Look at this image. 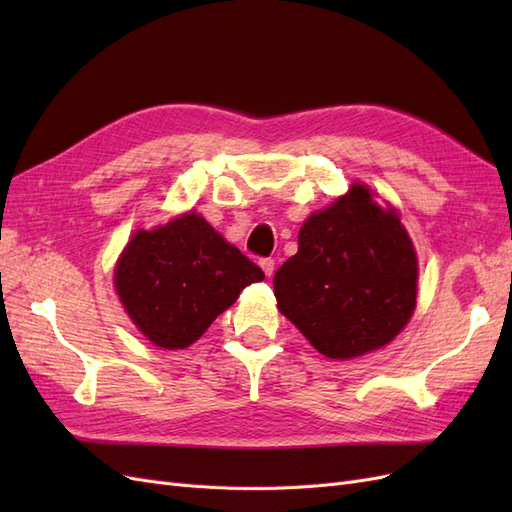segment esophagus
<instances>
[{
	"instance_id": "esophagus-1",
	"label": "esophagus",
	"mask_w": 512,
	"mask_h": 512,
	"mask_svg": "<svg viewBox=\"0 0 512 512\" xmlns=\"http://www.w3.org/2000/svg\"><path fill=\"white\" fill-rule=\"evenodd\" d=\"M260 269L265 271V275H267V277H271V275H273V269H275V262H273V258H262V260H260Z\"/></svg>"
}]
</instances>
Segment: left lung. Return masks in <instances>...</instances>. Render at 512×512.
Masks as SVG:
<instances>
[{
  "label": "left lung",
  "instance_id": "1",
  "mask_svg": "<svg viewBox=\"0 0 512 512\" xmlns=\"http://www.w3.org/2000/svg\"><path fill=\"white\" fill-rule=\"evenodd\" d=\"M414 245L393 207L352 183L299 230V252L273 277L280 312L320 354L354 359L386 346L416 307Z\"/></svg>",
  "mask_w": 512,
  "mask_h": 512
}]
</instances>
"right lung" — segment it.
I'll return each instance as SVG.
<instances>
[{
    "mask_svg": "<svg viewBox=\"0 0 512 512\" xmlns=\"http://www.w3.org/2000/svg\"><path fill=\"white\" fill-rule=\"evenodd\" d=\"M260 280L262 269L194 211L134 232L115 267L128 316L151 344L166 350L194 344L245 286Z\"/></svg>",
    "mask_w": 512,
    "mask_h": 512,
    "instance_id": "1",
    "label": "right lung"
}]
</instances>
